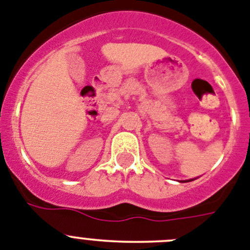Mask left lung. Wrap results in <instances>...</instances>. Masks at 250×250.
Wrapping results in <instances>:
<instances>
[{
  "mask_svg": "<svg viewBox=\"0 0 250 250\" xmlns=\"http://www.w3.org/2000/svg\"><path fill=\"white\" fill-rule=\"evenodd\" d=\"M190 181H193V179H189V181H184V182H190ZM179 182H183V181H179Z\"/></svg>",
  "mask_w": 250,
  "mask_h": 250,
  "instance_id": "8db88e82",
  "label": "left lung"
}]
</instances>
